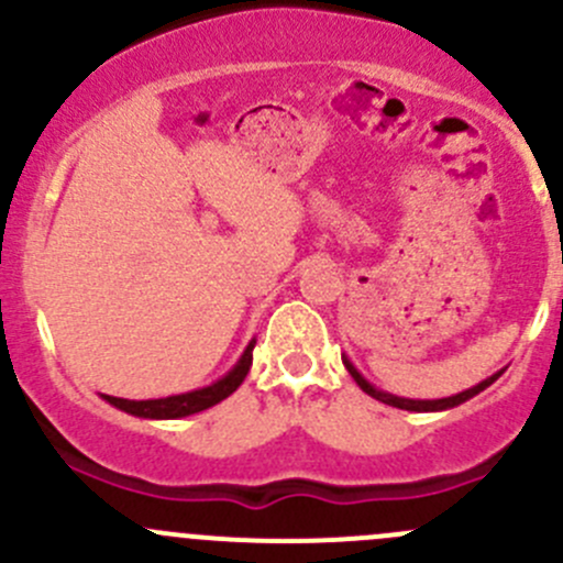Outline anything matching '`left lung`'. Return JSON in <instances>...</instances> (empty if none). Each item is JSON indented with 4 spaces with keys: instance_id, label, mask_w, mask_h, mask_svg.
Listing matches in <instances>:
<instances>
[{
    "instance_id": "1",
    "label": "left lung",
    "mask_w": 563,
    "mask_h": 563,
    "mask_svg": "<svg viewBox=\"0 0 563 563\" xmlns=\"http://www.w3.org/2000/svg\"><path fill=\"white\" fill-rule=\"evenodd\" d=\"M343 365H345V371L351 373V378H354V382L360 384V389H362V391H367V395H371V397H376V400L387 402V406L402 408V411H446V408H455V406H460V402L471 400V397H474V395H479V391H485V389L490 387V384L496 382V378L501 376V373H504V371L493 373L490 378H485V382H479V384H476V387H471V389H463V391H457V395H450V397H439V400H413V397H400V395H391V391H384V389L373 387V384L367 382V378L362 376L360 371H356V367H354V362H351L349 356H343Z\"/></svg>"
}]
</instances>
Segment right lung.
Instances as JSON below:
<instances>
[{"instance_id": "add662e5", "label": "right lung", "mask_w": 563, "mask_h": 563, "mask_svg": "<svg viewBox=\"0 0 563 563\" xmlns=\"http://www.w3.org/2000/svg\"><path fill=\"white\" fill-rule=\"evenodd\" d=\"M253 349L255 340H250L242 351V356L236 360V365L231 367L225 376H220L218 382H212L209 387H198L190 391H181V395H168V397H157V400H124V397H113V395H100L106 402H111L113 408L119 411L130 413V417L139 419H181L190 417V413L207 411V408L218 406L220 400L236 391L242 382H245L250 362H253Z\"/></svg>"}]
</instances>
